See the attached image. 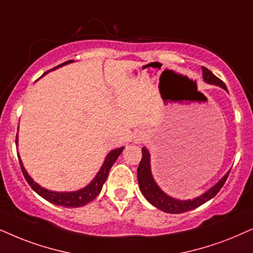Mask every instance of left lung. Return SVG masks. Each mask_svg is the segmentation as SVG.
Listing matches in <instances>:
<instances>
[{
	"label": "left lung",
	"instance_id": "1",
	"mask_svg": "<svg viewBox=\"0 0 253 253\" xmlns=\"http://www.w3.org/2000/svg\"><path fill=\"white\" fill-rule=\"evenodd\" d=\"M202 69L204 81L209 83V84L220 86V87L228 91L224 83L220 81L219 78H217L210 70H208L207 68ZM229 174L230 171L226 172L225 176L223 177L218 183L213 185L211 189H209L207 193L201 195V196L194 198V200L180 201L166 195L164 191L160 189L159 185L156 184V182L152 176V171H150L149 153L145 147L142 148V159L141 161H140L139 167H137V181H139V187L142 195L146 197V200L148 201L150 204H153V206L158 208V209L168 213H182L185 211H189V210H193L195 208L202 206V204L208 202L209 200H211V198L213 196H216L217 193L222 189V187L224 185Z\"/></svg>",
	"mask_w": 253,
	"mask_h": 253
}]
</instances>
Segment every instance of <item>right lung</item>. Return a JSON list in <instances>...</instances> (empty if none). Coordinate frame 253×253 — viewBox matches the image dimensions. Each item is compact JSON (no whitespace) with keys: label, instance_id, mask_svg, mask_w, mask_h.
Instances as JSON below:
<instances>
[{"label":"right lung","instance_id":"obj_1","mask_svg":"<svg viewBox=\"0 0 253 253\" xmlns=\"http://www.w3.org/2000/svg\"><path fill=\"white\" fill-rule=\"evenodd\" d=\"M71 62L72 60H68V62L60 64L58 66L65 65V64H69ZM58 66H56L55 69L58 68ZM45 73H44V75H45ZM16 143H17V136H16ZM123 150H124V147H121V148H117L108 153L103 167L100 168V170H99L97 176L92 180L91 183L86 185V187L83 188V189L78 191H72V193H55V191L44 189V188H42L41 185H38L33 178L29 176L27 170H25L23 165H22L21 159H20V165H21L22 172H23L24 175V178L27 180L29 185H30V187L33 188L38 195H40V196L43 197L44 200L49 201L50 203L56 204V206H60L64 208H78V207L86 206V204L91 202V201H93L94 198L98 196L99 193L101 191V188H103V184L105 183V181H106V178L108 176V172H110L111 167L113 166L114 162H116L118 156L121 154Z\"/></svg>","mask_w":253,"mask_h":253}]
</instances>
